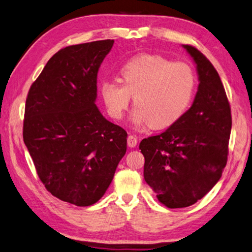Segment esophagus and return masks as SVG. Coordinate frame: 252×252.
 I'll use <instances>...</instances> for the list:
<instances>
[{
	"mask_svg": "<svg viewBox=\"0 0 252 252\" xmlns=\"http://www.w3.org/2000/svg\"><path fill=\"white\" fill-rule=\"evenodd\" d=\"M137 145V136L135 135V134H130V135L127 136V146L128 147H135V146Z\"/></svg>",
	"mask_w": 252,
	"mask_h": 252,
	"instance_id": "34e87169",
	"label": "esophagus"
}]
</instances>
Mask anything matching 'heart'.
Segmentation results:
<instances>
[{"mask_svg": "<svg viewBox=\"0 0 252 252\" xmlns=\"http://www.w3.org/2000/svg\"><path fill=\"white\" fill-rule=\"evenodd\" d=\"M124 84L104 80L103 101L108 114L120 120L134 95L132 122L164 128L177 122L189 107L195 89V74L185 62L155 55H139L121 67Z\"/></svg>", "mask_w": 252, "mask_h": 252, "instance_id": "b5f03b06", "label": "heart"}]
</instances>
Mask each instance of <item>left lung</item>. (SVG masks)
<instances>
[{"label":"left lung","mask_w":252,"mask_h":252,"mask_svg":"<svg viewBox=\"0 0 252 252\" xmlns=\"http://www.w3.org/2000/svg\"><path fill=\"white\" fill-rule=\"evenodd\" d=\"M193 58L200 84L192 106L166 131L144 138V178L168 208L188 207L218 183L226 165L232 116L218 72L200 50Z\"/></svg>","instance_id":"obj_1"}]
</instances>
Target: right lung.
Masks as SVG:
<instances>
[{"instance_id": "right-lung-1", "label": "right lung", "mask_w": 252, "mask_h": 252, "mask_svg": "<svg viewBox=\"0 0 252 252\" xmlns=\"http://www.w3.org/2000/svg\"><path fill=\"white\" fill-rule=\"evenodd\" d=\"M114 39L68 46L29 90L23 142L47 191L76 206L106 192L126 151L127 133L95 105L96 77Z\"/></svg>"}]
</instances>
